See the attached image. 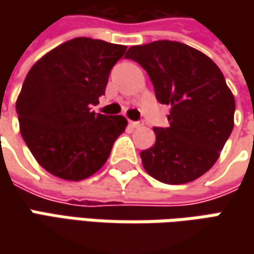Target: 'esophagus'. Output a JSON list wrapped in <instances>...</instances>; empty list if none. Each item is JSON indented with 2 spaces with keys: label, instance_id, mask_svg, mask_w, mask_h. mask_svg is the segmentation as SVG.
Returning a JSON list of instances; mask_svg holds the SVG:
<instances>
[{
  "label": "esophagus",
  "instance_id": "obj_1",
  "mask_svg": "<svg viewBox=\"0 0 254 254\" xmlns=\"http://www.w3.org/2000/svg\"><path fill=\"white\" fill-rule=\"evenodd\" d=\"M130 126H131V127H134V128H140V127H142V126H144V123L142 122H130Z\"/></svg>",
  "mask_w": 254,
  "mask_h": 254
}]
</instances>
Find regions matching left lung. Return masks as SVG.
Instances as JSON below:
<instances>
[{
	"instance_id": "obj_1",
	"label": "left lung",
	"mask_w": 254,
	"mask_h": 254,
	"mask_svg": "<svg viewBox=\"0 0 254 254\" xmlns=\"http://www.w3.org/2000/svg\"><path fill=\"white\" fill-rule=\"evenodd\" d=\"M127 59L147 70L157 100L171 104L167 128L140 152L144 170L164 184L199 178L218 161L233 130L235 97L209 56L188 45L155 41L131 46Z\"/></svg>"
}]
</instances>
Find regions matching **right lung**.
<instances>
[{"label": "right lung", "mask_w": 254, "mask_h": 254, "mask_svg": "<svg viewBox=\"0 0 254 254\" xmlns=\"http://www.w3.org/2000/svg\"><path fill=\"white\" fill-rule=\"evenodd\" d=\"M127 46L74 38L31 67L16 99L21 135L38 164L58 178L82 181L106 164L123 116L90 112Z\"/></svg>", "instance_id": "add662e5"}]
</instances>
